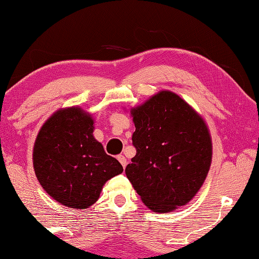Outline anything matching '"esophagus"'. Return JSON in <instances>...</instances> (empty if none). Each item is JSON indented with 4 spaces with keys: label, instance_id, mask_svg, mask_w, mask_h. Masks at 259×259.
Segmentation results:
<instances>
[{
    "label": "esophagus",
    "instance_id": "34e87169",
    "mask_svg": "<svg viewBox=\"0 0 259 259\" xmlns=\"http://www.w3.org/2000/svg\"><path fill=\"white\" fill-rule=\"evenodd\" d=\"M117 159H118L119 163L122 164V166L125 168V166H126V163H128V161H126V158H125L124 156H122V154H119V156H117Z\"/></svg>",
    "mask_w": 259,
    "mask_h": 259
}]
</instances>
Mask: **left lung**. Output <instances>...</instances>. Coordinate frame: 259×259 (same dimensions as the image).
Instances as JSON below:
<instances>
[{"label":"left lung","mask_w":259,"mask_h":259,"mask_svg":"<svg viewBox=\"0 0 259 259\" xmlns=\"http://www.w3.org/2000/svg\"><path fill=\"white\" fill-rule=\"evenodd\" d=\"M130 114L137 152L126 178L152 211L169 213L187 204L210 168L213 144L206 121L171 91H159Z\"/></svg>","instance_id":"left-lung-1"}]
</instances>
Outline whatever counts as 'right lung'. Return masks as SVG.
Listing matches in <instances>:
<instances>
[{
    "instance_id": "add662e5",
    "label": "right lung",
    "mask_w": 259,
    "mask_h": 259,
    "mask_svg": "<svg viewBox=\"0 0 259 259\" xmlns=\"http://www.w3.org/2000/svg\"><path fill=\"white\" fill-rule=\"evenodd\" d=\"M94 119L80 107L60 108L37 135L32 160L44 191L57 202L86 209L98 201L103 185L123 172L93 136Z\"/></svg>"
}]
</instances>
